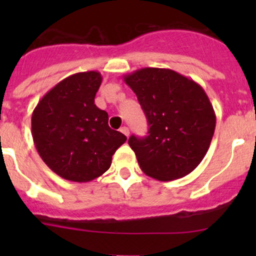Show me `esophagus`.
I'll return each mask as SVG.
<instances>
[{
    "mask_svg": "<svg viewBox=\"0 0 256 256\" xmlns=\"http://www.w3.org/2000/svg\"><path fill=\"white\" fill-rule=\"evenodd\" d=\"M120 131L124 134V135L126 136V138H128V135H130V130H128V128H126V126H124V128H121Z\"/></svg>",
    "mask_w": 256,
    "mask_h": 256,
    "instance_id": "esophagus-1",
    "label": "esophagus"
}]
</instances>
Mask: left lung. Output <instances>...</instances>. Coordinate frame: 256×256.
Returning a JSON list of instances; mask_svg holds the SVG:
<instances>
[{"mask_svg": "<svg viewBox=\"0 0 256 256\" xmlns=\"http://www.w3.org/2000/svg\"><path fill=\"white\" fill-rule=\"evenodd\" d=\"M148 122L146 138L128 144L140 168L158 180L190 174L202 162L216 128V112L204 89L172 69L142 68L124 76Z\"/></svg>", "mask_w": 256, "mask_h": 256, "instance_id": "8db88e82", "label": "left lung"}]
</instances>
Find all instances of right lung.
<instances>
[{
	"mask_svg": "<svg viewBox=\"0 0 256 256\" xmlns=\"http://www.w3.org/2000/svg\"><path fill=\"white\" fill-rule=\"evenodd\" d=\"M99 72L63 79L40 100L32 114V136L49 168L64 180L90 182L112 166V154L128 138L109 128V115L94 104Z\"/></svg>",
	"mask_w": 256,
	"mask_h": 256,
	"instance_id": "1",
	"label": "right lung"
}]
</instances>
